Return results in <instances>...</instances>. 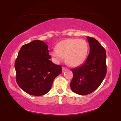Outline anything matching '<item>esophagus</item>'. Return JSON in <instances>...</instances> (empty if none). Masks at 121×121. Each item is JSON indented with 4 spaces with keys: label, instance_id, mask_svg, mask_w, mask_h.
I'll use <instances>...</instances> for the list:
<instances>
[{
    "label": "esophagus",
    "instance_id": "1",
    "mask_svg": "<svg viewBox=\"0 0 121 121\" xmlns=\"http://www.w3.org/2000/svg\"><path fill=\"white\" fill-rule=\"evenodd\" d=\"M68 70V69L66 68H65V67H62V72H65V71H66V70Z\"/></svg>",
    "mask_w": 121,
    "mask_h": 121
}]
</instances>
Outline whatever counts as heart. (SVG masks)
Listing matches in <instances>:
<instances>
[{
	"mask_svg": "<svg viewBox=\"0 0 121 121\" xmlns=\"http://www.w3.org/2000/svg\"><path fill=\"white\" fill-rule=\"evenodd\" d=\"M88 45L85 40L70 39L62 40L58 43L57 48H54L51 55L56 62L66 59V61L71 66L81 65L86 57Z\"/></svg>",
	"mask_w": 121,
	"mask_h": 121,
	"instance_id": "obj_1",
	"label": "heart"
}]
</instances>
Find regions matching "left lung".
Wrapping results in <instances>:
<instances>
[{"mask_svg": "<svg viewBox=\"0 0 121 121\" xmlns=\"http://www.w3.org/2000/svg\"><path fill=\"white\" fill-rule=\"evenodd\" d=\"M90 53L81 66L72 69L73 77L70 84L73 92L87 95L99 86L106 74V54L96 39L87 37Z\"/></svg>", "mask_w": 121, "mask_h": 121, "instance_id": "8db88e82", "label": "left lung"}]
</instances>
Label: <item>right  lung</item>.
Returning <instances> with one entry per match:
<instances>
[{
  "label": "right lung",
  "instance_id": "1",
  "mask_svg": "<svg viewBox=\"0 0 121 121\" xmlns=\"http://www.w3.org/2000/svg\"><path fill=\"white\" fill-rule=\"evenodd\" d=\"M48 46L40 40L23 45L15 61L16 80L19 87L35 96L47 94L55 78L62 72L61 66L50 60Z\"/></svg>",
  "mask_w": 121,
  "mask_h": 121
}]
</instances>
